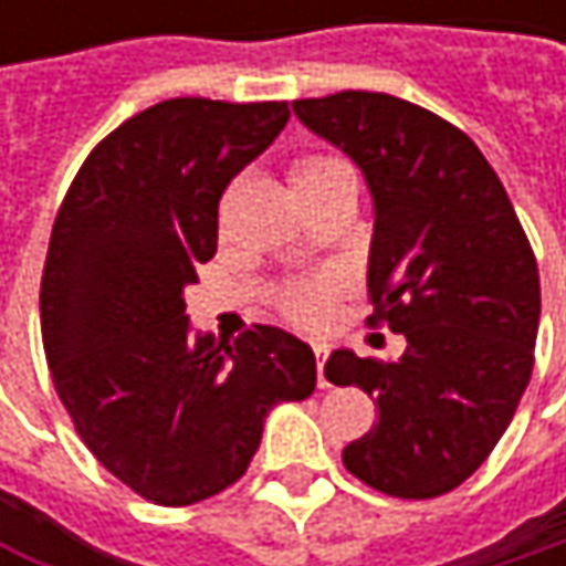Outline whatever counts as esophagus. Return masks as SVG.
Here are the masks:
<instances>
[{
	"label": "esophagus",
	"instance_id": "34e87169",
	"mask_svg": "<svg viewBox=\"0 0 566 566\" xmlns=\"http://www.w3.org/2000/svg\"><path fill=\"white\" fill-rule=\"evenodd\" d=\"M314 357H317V387H331L327 377H324V360H327V344H314Z\"/></svg>",
	"mask_w": 566,
	"mask_h": 566
}]
</instances>
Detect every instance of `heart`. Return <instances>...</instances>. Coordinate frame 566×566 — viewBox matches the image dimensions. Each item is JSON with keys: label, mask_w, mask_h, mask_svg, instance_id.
Listing matches in <instances>:
<instances>
[{"label": "heart", "mask_w": 566, "mask_h": 566, "mask_svg": "<svg viewBox=\"0 0 566 566\" xmlns=\"http://www.w3.org/2000/svg\"><path fill=\"white\" fill-rule=\"evenodd\" d=\"M344 172H350V167L331 154H304V157L291 160V167H287L291 186L297 189L301 199L314 196L317 189H324L327 182H334ZM334 291H337L334 279H304V282L282 284L275 294V304L291 324L311 327V324H321L327 317Z\"/></svg>", "instance_id": "obj_1"}]
</instances>
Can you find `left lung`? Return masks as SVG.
<instances>
[{"label":"left lung","mask_w":566,"mask_h":566,"mask_svg":"<svg viewBox=\"0 0 566 566\" xmlns=\"http://www.w3.org/2000/svg\"><path fill=\"white\" fill-rule=\"evenodd\" d=\"M370 182L367 324L406 337L394 364L334 350L324 377L377 399L344 465L390 499H439L499 446L534 370L541 279L499 172L455 124L394 94L294 101Z\"/></svg>","instance_id":"left-lung-1"}]
</instances>
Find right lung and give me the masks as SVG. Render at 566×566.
Wrapping results in <instances>:
<instances>
[{"instance_id": "right-lung-1", "label": "right lung", "mask_w": 566, "mask_h": 566, "mask_svg": "<svg viewBox=\"0 0 566 566\" xmlns=\"http://www.w3.org/2000/svg\"><path fill=\"white\" fill-rule=\"evenodd\" d=\"M287 101L170 97L107 134L71 179L42 272V344L94 459L182 509L235 485L265 416L314 394V354L282 327L189 334L182 287L216 255L219 199L287 124Z\"/></svg>"}]
</instances>
